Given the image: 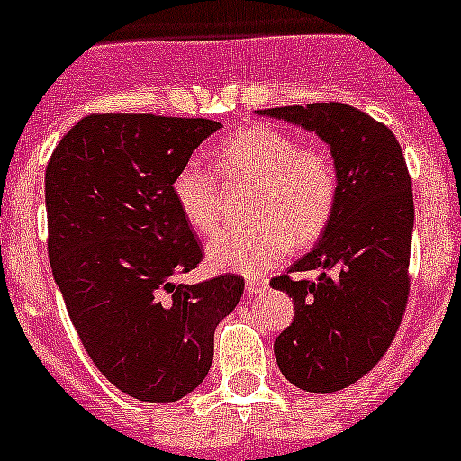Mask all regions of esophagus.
<instances>
[{"label":"esophagus","instance_id":"obj_1","mask_svg":"<svg viewBox=\"0 0 461 461\" xmlns=\"http://www.w3.org/2000/svg\"><path fill=\"white\" fill-rule=\"evenodd\" d=\"M245 291H248L250 295L266 294V291H268V282H266V279H261V277L248 279V282H245Z\"/></svg>","mask_w":461,"mask_h":461}]
</instances>
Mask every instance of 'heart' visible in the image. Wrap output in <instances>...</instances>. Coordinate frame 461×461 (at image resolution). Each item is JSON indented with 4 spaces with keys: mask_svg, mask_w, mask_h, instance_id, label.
I'll list each match as a JSON object with an SVG mask.
<instances>
[{
    "mask_svg": "<svg viewBox=\"0 0 461 461\" xmlns=\"http://www.w3.org/2000/svg\"><path fill=\"white\" fill-rule=\"evenodd\" d=\"M218 173L197 158L172 179V197L184 221L200 234L221 221V178L252 184L245 227H225L206 243L211 268L255 275L277 264L291 248L316 240L339 200V172L328 149L298 145L275 127H248L222 140L213 157Z\"/></svg>",
    "mask_w": 461,
    "mask_h": 461,
    "instance_id": "heart-1",
    "label": "heart"
}]
</instances>
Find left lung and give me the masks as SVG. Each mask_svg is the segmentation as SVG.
<instances>
[{
    "label": "left lung",
    "instance_id": "8db88e82",
    "mask_svg": "<svg viewBox=\"0 0 461 461\" xmlns=\"http://www.w3.org/2000/svg\"><path fill=\"white\" fill-rule=\"evenodd\" d=\"M259 113L316 131L339 172L337 209L316 248L270 279L295 304L294 322L275 339L279 371L298 389L332 393L384 357L407 309L411 177L391 129L355 106L316 102ZM307 269L321 275L290 277Z\"/></svg>",
    "mask_w": 461,
    "mask_h": 461
}]
</instances>
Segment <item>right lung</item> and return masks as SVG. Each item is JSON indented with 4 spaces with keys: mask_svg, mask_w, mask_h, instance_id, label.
Wrapping results in <instances>:
<instances>
[{
    "mask_svg": "<svg viewBox=\"0 0 461 461\" xmlns=\"http://www.w3.org/2000/svg\"><path fill=\"white\" fill-rule=\"evenodd\" d=\"M206 118L93 113L45 170L47 252L97 371L143 402H175L206 377L213 332L243 295L240 275L179 284L202 248L172 197Z\"/></svg>",
    "mask_w": 461,
    "mask_h": 461,
    "instance_id": "right-lung-1",
    "label": "right lung"
}]
</instances>
